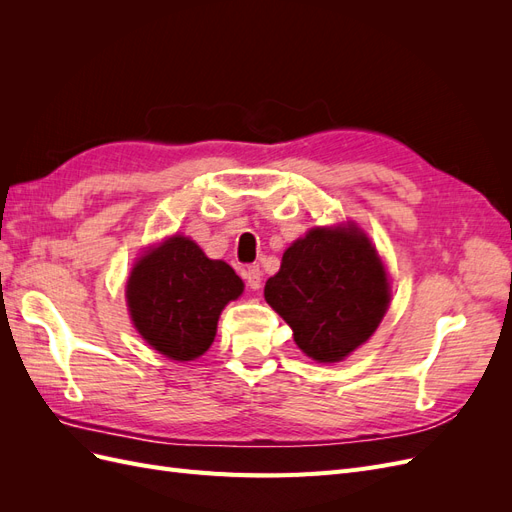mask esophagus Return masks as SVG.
<instances>
[{
	"mask_svg": "<svg viewBox=\"0 0 512 512\" xmlns=\"http://www.w3.org/2000/svg\"><path fill=\"white\" fill-rule=\"evenodd\" d=\"M243 277H245L247 286H250L252 290H258L262 284V269L258 265H250L243 271Z\"/></svg>",
	"mask_w": 512,
	"mask_h": 512,
	"instance_id": "34e87169",
	"label": "esophagus"
}]
</instances>
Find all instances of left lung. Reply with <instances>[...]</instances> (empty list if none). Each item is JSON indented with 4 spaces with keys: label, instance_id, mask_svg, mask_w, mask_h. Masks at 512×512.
Returning <instances> with one entry per match:
<instances>
[{
    "label": "left lung",
    "instance_id": "left-lung-1",
    "mask_svg": "<svg viewBox=\"0 0 512 512\" xmlns=\"http://www.w3.org/2000/svg\"><path fill=\"white\" fill-rule=\"evenodd\" d=\"M265 299L309 359L337 363L376 333L391 286L376 247L348 222L316 226L294 241L267 280Z\"/></svg>",
    "mask_w": 512,
    "mask_h": 512
}]
</instances>
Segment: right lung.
Here are the masks:
<instances>
[{"mask_svg":"<svg viewBox=\"0 0 512 512\" xmlns=\"http://www.w3.org/2000/svg\"><path fill=\"white\" fill-rule=\"evenodd\" d=\"M243 282L224 260H211L183 235L151 247L128 277L130 318L145 342L170 361H194L215 339L222 309Z\"/></svg>","mask_w":512,"mask_h":512,"instance_id":"1","label":"right lung"}]
</instances>
